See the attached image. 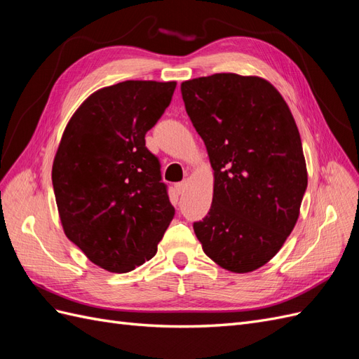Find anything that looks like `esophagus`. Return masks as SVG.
I'll use <instances>...</instances> for the list:
<instances>
[{"mask_svg": "<svg viewBox=\"0 0 359 359\" xmlns=\"http://www.w3.org/2000/svg\"><path fill=\"white\" fill-rule=\"evenodd\" d=\"M175 190L178 194H182L184 191L187 190V182L186 181H181V182H177L175 184Z\"/></svg>", "mask_w": 359, "mask_h": 359, "instance_id": "obj_1", "label": "esophagus"}]
</instances>
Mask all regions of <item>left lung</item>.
I'll use <instances>...</instances> for the list:
<instances>
[{
    "mask_svg": "<svg viewBox=\"0 0 359 359\" xmlns=\"http://www.w3.org/2000/svg\"><path fill=\"white\" fill-rule=\"evenodd\" d=\"M181 94L215 178L212 205L194 233L215 264L250 273L285 244L307 190L295 119L256 76L215 73L182 82Z\"/></svg>",
    "mask_w": 359,
    "mask_h": 359,
    "instance_id": "1",
    "label": "left lung"
}]
</instances>
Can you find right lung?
<instances>
[{
  "label": "right lung",
  "instance_id": "obj_1",
  "mask_svg": "<svg viewBox=\"0 0 359 359\" xmlns=\"http://www.w3.org/2000/svg\"><path fill=\"white\" fill-rule=\"evenodd\" d=\"M175 82L126 81L90 95L64 130L52 166L60 219L91 262L128 273L157 253L175 215L145 135Z\"/></svg>",
  "mask_w": 359,
  "mask_h": 359
}]
</instances>
